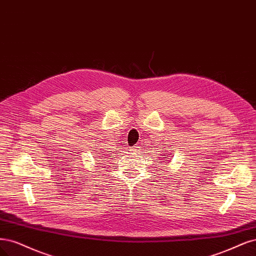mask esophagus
<instances>
[{"label": "esophagus", "instance_id": "34e87169", "mask_svg": "<svg viewBox=\"0 0 256 256\" xmlns=\"http://www.w3.org/2000/svg\"><path fill=\"white\" fill-rule=\"evenodd\" d=\"M140 149H142V148H140L138 144H136V146H134L133 148H132V151H134V152H139V151H140Z\"/></svg>", "mask_w": 256, "mask_h": 256}]
</instances>
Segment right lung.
<instances>
[{
  "instance_id": "right-lung-1",
  "label": "right lung",
  "mask_w": 256,
  "mask_h": 256,
  "mask_svg": "<svg viewBox=\"0 0 256 256\" xmlns=\"http://www.w3.org/2000/svg\"><path fill=\"white\" fill-rule=\"evenodd\" d=\"M101 158H102V156H101ZM103 158H104V156H103Z\"/></svg>"
}]
</instances>
